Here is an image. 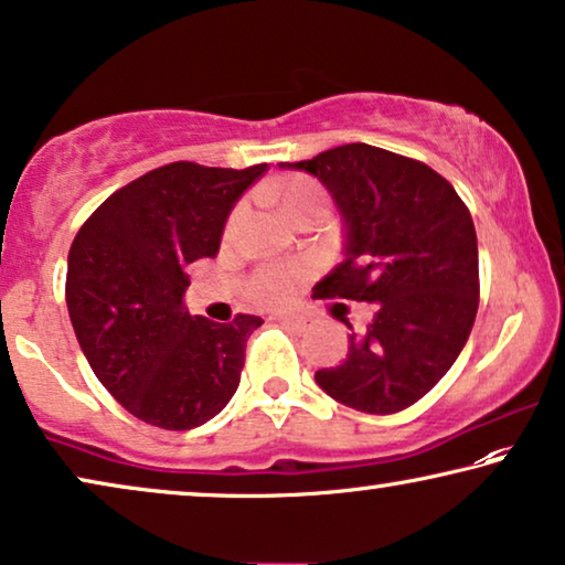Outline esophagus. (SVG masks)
I'll use <instances>...</instances> for the list:
<instances>
[{"mask_svg":"<svg viewBox=\"0 0 565 565\" xmlns=\"http://www.w3.org/2000/svg\"><path fill=\"white\" fill-rule=\"evenodd\" d=\"M281 322L286 328H291L294 332H305L309 328V317L305 315H289V317H281Z\"/></svg>","mask_w":565,"mask_h":565,"instance_id":"34e87169","label":"esophagus"}]
</instances>
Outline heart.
<instances>
[{
  "instance_id": "obj_1",
  "label": "heart",
  "mask_w": 565,
  "mask_h": 565,
  "mask_svg": "<svg viewBox=\"0 0 565 565\" xmlns=\"http://www.w3.org/2000/svg\"><path fill=\"white\" fill-rule=\"evenodd\" d=\"M266 202H271L281 212L286 222L294 227L315 225L328 210V194L320 181L309 177H286L274 181L264 189ZM245 217V206L237 204L225 222V237H233ZM312 266L289 264V266H264L248 276V299L260 307H284L291 301L297 286L307 279Z\"/></svg>"
}]
</instances>
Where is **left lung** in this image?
Segmentation results:
<instances>
[{
	"mask_svg": "<svg viewBox=\"0 0 565 565\" xmlns=\"http://www.w3.org/2000/svg\"><path fill=\"white\" fill-rule=\"evenodd\" d=\"M312 173L345 217V260L315 286L320 297L376 305L351 330L345 361L315 373L332 399L394 415L448 373L479 309L473 220L448 179L415 158L348 142L312 161L279 163Z\"/></svg>",
	"mask_w": 565,
	"mask_h": 565,
	"instance_id": "obj_1",
	"label": "left lung"
}]
</instances>
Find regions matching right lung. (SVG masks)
<instances>
[{
  "mask_svg": "<svg viewBox=\"0 0 565 565\" xmlns=\"http://www.w3.org/2000/svg\"><path fill=\"white\" fill-rule=\"evenodd\" d=\"M266 169L161 166L107 196L71 243L66 305L78 345L102 386L142 423L192 430L241 384L245 343L264 320L189 315L186 268L217 256L230 210Z\"/></svg>",
  "mask_w": 565,
  "mask_h": 565,
  "instance_id": "obj_1",
  "label": "right lung"
}]
</instances>
